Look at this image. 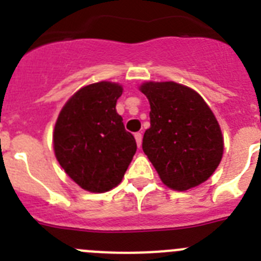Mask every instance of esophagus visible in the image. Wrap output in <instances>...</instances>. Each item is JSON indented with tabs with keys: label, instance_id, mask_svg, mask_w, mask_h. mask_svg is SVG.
I'll return each instance as SVG.
<instances>
[{
	"label": "esophagus",
	"instance_id": "1",
	"mask_svg": "<svg viewBox=\"0 0 261 261\" xmlns=\"http://www.w3.org/2000/svg\"><path fill=\"white\" fill-rule=\"evenodd\" d=\"M135 138H136V142H137V146L140 147L141 146V142H142V135L140 132L135 133Z\"/></svg>",
	"mask_w": 261,
	"mask_h": 261
}]
</instances>
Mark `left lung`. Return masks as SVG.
Returning <instances> with one entry per match:
<instances>
[{
	"mask_svg": "<svg viewBox=\"0 0 261 261\" xmlns=\"http://www.w3.org/2000/svg\"><path fill=\"white\" fill-rule=\"evenodd\" d=\"M150 102L142 150L167 187L187 191L208 180L222 158L218 121L195 90L175 82L140 87Z\"/></svg>",
	"mask_w": 261,
	"mask_h": 261,
	"instance_id": "1",
	"label": "left lung"
}]
</instances>
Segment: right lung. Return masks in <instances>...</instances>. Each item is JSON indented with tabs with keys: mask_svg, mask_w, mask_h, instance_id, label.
I'll return each mask as SVG.
<instances>
[{
	"mask_svg": "<svg viewBox=\"0 0 261 261\" xmlns=\"http://www.w3.org/2000/svg\"><path fill=\"white\" fill-rule=\"evenodd\" d=\"M123 87L98 82L78 90L59 115L53 147L60 166L84 190L107 192L121 181L137 150L116 102Z\"/></svg>",
	"mask_w": 261,
	"mask_h": 261,
	"instance_id": "add662e5",
	"label": "right lung"
}]
</instances>
